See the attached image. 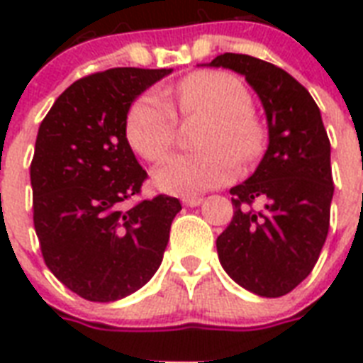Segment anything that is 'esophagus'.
Wrapping results in <instances>:
<instances>
[{
	"instance_id": "obj_1",
	"label": "esophagus",
	"mask_w": 363,
	"mask_h": 363,
	"mask_svg": "<svg viewBox=\"0 0 363 363\" xmlns=\"http://www.w3.org/2000/svg\"><path fill=\"white\" fill-rule=\"evenodd\" d=\"M182 203L186 205V207H198V205L203 203V198H199V196H188V198H182Z\"/></svg>"
}]
</instances>
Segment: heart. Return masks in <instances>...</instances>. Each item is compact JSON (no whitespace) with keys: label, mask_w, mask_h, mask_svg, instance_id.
Listing matches in <instances>:
<instances>
[{"label":"heart","mask_w":363,"mask_h":363,"mask_svg":"<svg viewBox=\"0 0 363 363\" xmlns=\"http://www.w3.org/2000/svg\"><path fill=\"white\" fill-rule=\"evenodd\" d=\"M182 115H207L211 122L199 137L203 150L171 156L154 173L162 192L194 196L235 177L239 164H250L264 148V130L245 82L226 71H198L171 90ZM177 137V116L158 92L143 94L125 116V139L147 162L167 156Z\"/></svg>","instance_id":"b5f03b06"}]
</instances>
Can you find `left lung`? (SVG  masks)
I'll list each match as a JSON object with an SVG mask.
<instances>
[{
    "instance_id": "1",
    "label": "left lung",
    "mask_w": 363,
    "mask_h": 363,
    "mask_svg": "<svg viewBox=\"0 0 363 363\" xmlns=\"http://www.w3.org/2000/svg\"><path fill=\"white\" fill-rule=\"evenodd\" d=\"M209 65L241 73L267 116L269 145L247 181L230 190L233 218L216 239L222 267L248 292L279 298L309 277L330 230V139L318 105L292 75L247 54Z\"/></svg>"
}]
</instances>
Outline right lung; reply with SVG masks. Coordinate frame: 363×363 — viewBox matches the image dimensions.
Here are the masks:
<instances>
[{
  "label": "right lung",
  "mask_w": 363,
  "mask_h": 363,
  "mask_svg": "<svg viewBox=\"0 0 363 363\" xmlns=\"http://www.w3.org/2000/svg\"><path fill=\"white\" fill-rule=\"evenodd\" d=\"M171 69L115 67L75 81L37 133L30 165L33 226L47 267L88 301H116L162 264L181 201L141 194L147 171L125 139L137 96Z\"/></svg>",
  "instance_id": "1"
}]
</instances>
